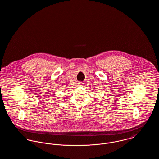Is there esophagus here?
Instances as JSON below:
<instances>
[{
  "mask_svg": "<svg viewBox=\"0 0 159 159\" xmlns=\"http://www.w3.org/2000/svg\"><path fill=\"white\" fill-rule=\"evenodd\" d=\"M83 83L82 82H79V86H83Z\"/></svg>",
  "mask_w": 159,
  "mask_h": 159,
  "instance_id": "esophagus-1",
  "label": "esophagus"
}]
</instances>
